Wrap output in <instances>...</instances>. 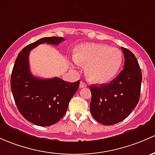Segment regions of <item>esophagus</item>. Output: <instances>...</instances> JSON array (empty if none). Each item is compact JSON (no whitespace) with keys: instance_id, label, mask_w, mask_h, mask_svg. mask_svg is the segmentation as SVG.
I'll list each match as a JSON object with an SVG mask.
<instances>
[{"instance_id":"esophagus-1","label":"esophagus","mask_w":155,"mask_h":155,"mask_svg":"<svg viewBox=\"0 0 155 155\" xmlns=\"http://www.w3.org/2000/svg\"><path fill=\"white\" fill-rule=\"evenodd\" d=\"M86 86H87V84H86L85 82H82V81H81V82H80V84H79V87H80V88H82V87H86Z\"/></svg>"}]
</instances>
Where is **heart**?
I'll list each match as a JSON object with an SVG mask.
<instances>
[{
    "mask_svg": "<svg viewBox=\"0 0 155 155\" xmlns=\"http://www.w3.org/2000/svg\"><path fill=\"white\" fill-rule=\"evenodd\" d=\"M76 64H86L85 74L88 80L97 84L106 83L116 76L123 61V53L105 44L87 43L75 50Z\"/></svg>",
    "mask_w": 155,
    "mask_h": 155,
    "instance_id": "heart-1",
    "label": "heart"
}]
</instances>
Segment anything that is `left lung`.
<instances>
[{"label": "left lung", "instance_id": "obj_1", "mask_svg": "<svg viewBox=\"0 0 155 155\" xmlns=\"http://www.w3.org/2000/svg\"><path fill=\"white\" fill-rule=\"evenodd\" d=\"M124 68L108 84L91 85V113L99 123L117 124L125 120L137 105L140 95L142 72L134 55L121 48Z\"/></svg>", "mask_w": 155, "mask_h": 155}]
</instances>
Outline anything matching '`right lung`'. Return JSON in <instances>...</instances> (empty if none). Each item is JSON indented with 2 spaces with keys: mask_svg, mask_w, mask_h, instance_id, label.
<instances>
[{
  "mask_svg": "<svg viewBox=\"0 0 155 155\" xmlns=\"http://www.w3.org/2000/svg\"><path fill=\"white\" fill-rule=\"evenodd\" d=\"M64 41L62 37H45L30 44L18 53L13 67L10 84L16 106L27 121L39 126H50L64 117L79 89V80L70 83L58 77L45 79L33 76L29 55L41 44L58 45Z\"/></svg>",
  "mask_w": 155,
  "mask_h": 155,
  "instance_id": "add662e5",
  "label": "right lung"
}]
</instances>
